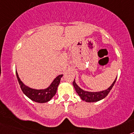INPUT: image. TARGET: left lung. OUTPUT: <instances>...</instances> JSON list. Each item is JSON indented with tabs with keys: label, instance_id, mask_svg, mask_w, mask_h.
Instances as JSON below:
<instances>
[{
	"label": "left lung",
	"instance_id": "obj_1",
	"mask_svg": "<svg viewBox=\"0 0 134 134\" xmlns=\"http://www.w3.org/2000/svg\"><path fill=\"white\" fill-rule=\"evenodd\" d=\"M116 79H117V78L115 79V80L113 81L112 85L107 89L104 90V91H99V92H89V91H84L81 88H80L77 85V84L76 83L75 79L73 81V86H74V88H75L76 91V93L79 94V97L81 98L82 100H85L86 102L88 103L97 102V101L102 100L103 99H104V98L107 97V94L110 92V91L112 89L113 86H114L115 83Z\"/></svg>",
	"mask_w": 134,
	"mask_h": 134
}]
</instances>
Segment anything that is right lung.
<instances>
[{
  "instance_id": "right-lung-1",
  "label": "right lung",
  "mask_w": 134,
  "mask_h": 134,
  "mask_svg": "<svg viewBox=\"0 0 134 134\" xmlns=\"http://www.w3.org/2000/svg\"><path fill=\"white\" fill-rule=\"evenodd\" d=\"M16 75L21 90L27 97L35 102L43 103L48 102L55 95L58 86L60 84V80H61V78L62 77L63 74L58 76L53 80L52 84L48 86V88H45V89H35V88H30L29 86H26L23 82L21 81L20 78L19 77L18 73L16 70Z\"/></svg>"
}]
</instances>
